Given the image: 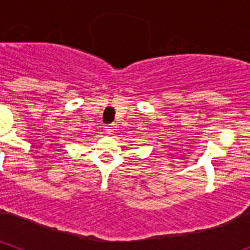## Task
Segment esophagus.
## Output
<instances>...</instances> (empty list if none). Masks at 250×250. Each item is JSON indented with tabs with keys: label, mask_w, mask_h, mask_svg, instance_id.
<instances>
[{
	"label": "esophagus",
	"mask_w": 250,
	"mask_h": 250,
	"mask_svg": "<svg viewBox=\"0 0 250 250\" xmlns=\"http://www.w3.org/2000/svg\"><path fill=\"white\" fill-rule=\"evenodd\" d=\"M114 130H115V126H114V125H107V126L105 127L106 134H109V135H111L112 132H114Z\"/></svg>",
	"instance_id": "34e87169"
}]
</instances>
